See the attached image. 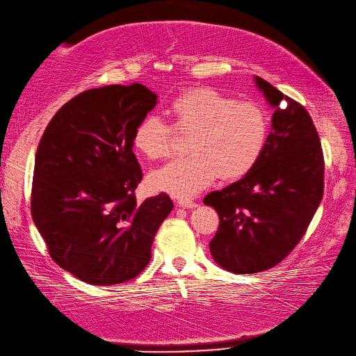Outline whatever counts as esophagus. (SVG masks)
I'll use <instances>...</instances> for the list:
<instances>
[{
  "mask_svg": "<svg viewBox=\"0 0 356 356\" xmlns=\"http://www.w3.org/2000/svg\"><path fill=\"white\" fill-rule=\"evenodd\" d=\"M177 204H178L179 207H184V209H195V207L198 206L197 202L192 201V200H187V198H179Z\"/></svg>",
  "mask_w": 356,
  "mask_h": 356,
  "instance_id": "obj_1",
  "label": "esophagus"
}]
</instances>
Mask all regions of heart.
<instances>
[{
	"label": "heart",
	"instance_id": "heart-1",
	"mask_svg": "<svg viewBox=\"0 0 356 356\" xmlns=\"http://www.w3.org/2000/svg\"><path fill=\"white\" fill-rule=\"evenodd\" d=\"M173 127L191 132L186 150L150 175V186L179 198L193 197L221 175L238 179L255 168L270 134V117L258 101H236L212 87L181 93L168 108ZM172 127L146 117L134 132V147L143 156L159 159L170 154Z\"/></svg>",
	"mask_w": 356,
	"mask_h": 356
}]
</instances>
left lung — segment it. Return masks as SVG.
I'll return each mask as SVG.
<instances>
[{
	"label": "left lung",
	"instance_id": "8db88e82",
	"mask_svg": "<svg viewBox=\"0 0 356 356\" xmlns=\"http://www.w3.org/2000/svg\"><path fill=\"white\" fill-rule=\"evenodd\" d=\"M253 81L273 108L264 154L241 179L204 198L220 216L210 253L220 267L238 275L263 272L284 259L324 192V158L310 115L263 78Z\"/></svg>",
	"mask_w": 356,
	"mask_h": 356
}]
</instances>
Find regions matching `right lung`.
<instances>
[{
	"instance_id": "add662e5",
	"label": "right lung",
	"mask_w": 356,
	"mask_h": 356,
	"mask_svg": "<svg viewBox=\"0 0 356 356\" xmlns=\"http://www.w3.org/2000/svg\"><path fill=\"white\" fill-rule=\"evenodd\" d=\"M158 103L146 86L79 93L50 120L35 156L32 218L50 257L92 286L135 278L152 258L169 195L136 202L134 132Z\"/></svg>"
}]
</instances>
